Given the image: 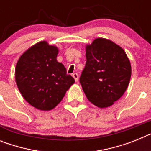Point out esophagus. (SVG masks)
Returning a JSON list of instances; mask_svg holds the SVG:
<instances>
[{
    "label": "esophagus",
    "instance_id": "1",
    "mask_svg": "<svg viewBox=\"0 0 151 151\" xmlns=\"http://www.w3.org/2000/svg\"><path fill=\"white\" fill-rule=\"evenodd\" d=\"M73 78H75V80H76V82H78V73H73Z\"/></svg>",
    "mask_w": 151,
    "mask_h": 151
}]
</instances>
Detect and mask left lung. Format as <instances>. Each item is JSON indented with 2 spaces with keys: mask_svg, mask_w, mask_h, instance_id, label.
Returning a JSON list of instances; mask_svg holds the SVG:
<instances>
[{
  "mask_svg": "<svg viewBox=\"0 0 151 151\" xmlns=\"http://www.w3.org/2000/svg\"><path fill=\"white\" fill-rule=\"evenodd\" d=\"M131 67L122 47L112 41L95 39L86 46V63L79 82L87 99L106 108L122 97L129 84Z\"/></svg>",
  "mask_w": 151,
  "mask_h": 151,
  "instance_id": "1",
  "label": "left lung"
}]
</instances>
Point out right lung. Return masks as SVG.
I'll return each instance as SVG.
<instances>
[{"mask_svg":"<svg viewBox=\"0 0 151 151\" xmlns=\"http://www.w3.org/2000/svg\"><path fill=\"white\" fill-rule=\"evenodd\" d=\"M58 49L46 41L27 50L18 60L15 78L26 101L42 111L54 109L75 82L65 66L56 60Z\"/></svg>","mask_w":151,"mask_h":151,"instance_id":"add662e5","label":"right lung"}]
</instances>
